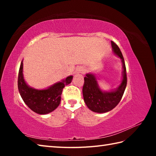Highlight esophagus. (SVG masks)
Listing matches in <instances>:
<instances>
[{"label": "esophagus", "instance_id": "obj_1", "mask_svg": "<svg viewBox=\"0 0 156 156\" xmlns=\"http://www.w3.org/2000/svg\"><path fill=\"white\" fill-rule=\"evenodd\" d=\"M84 72H85V69L83 67H78V68H76V72L77 73H83Z\"/></svg>", "mask_w": 156, "mask_h": 156}]
</instances>
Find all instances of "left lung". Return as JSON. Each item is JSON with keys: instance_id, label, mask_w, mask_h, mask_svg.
<instances>
[{"instance_id": "left-lung-1", "label": "left lung", "mask_w": 156, "mask_h": 156, "mask_svg": "<svg viewBox=\"0 0 156 156\" xmlns=\"http://www.w3.org/2000/svg\"><path fill=\"white\" fill-rule=\"evenodd\" d=\"M113 51L121 59L122 63V80L118 87L111 91H102L100 89L97 79L94 73H87L84 78L83 87L84 101L89 109L96 113H105L112 110L117 106L122 99L127 83L125 60L118 46L113 41Z\"/></svg>"}]
</instances>
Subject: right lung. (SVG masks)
Wrapping results in <instances>:
<instances>
[{
    "instance_id": "add662e5",
    "label": "right lung",
    "mask_w": 156,
    "mask_h": 156,
    "mask_svg": "<svg viewBox=\"0 0 156 156\" xmlns=\"http://www.w3.org/2000/svg\"><path fill=\"white\" fill-rule=\"evenodd\" d=\"M23 63H20L18 78V87L21 97L28 107L38 114H47L59 106L63 88L72 83L73 76H69L64 80L45 89H36L26 83L23 73Z\"/></svg>"
}]
</instances>
